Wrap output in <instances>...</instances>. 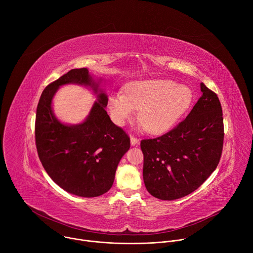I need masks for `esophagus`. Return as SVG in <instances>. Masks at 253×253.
<instances>
[{
    "mask_svg": "<svg viewBox=\"0 0 253 253\" xmlns=\"http://www.w3.org/2000/svg\"><path fill=\"white\" fill-rule=\"evenodd\" d=\"M130 141H131V145L132 146H135V145H138L139 144V139L134 137V136H131L130 137Z\"/></svg>",
    "mask_w": 253,
    "mask_h": 253,
    "instance_id": "esophagus-1",
    "label": "esophagus"
}]
</instances>
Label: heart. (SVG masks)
Wrapping results in <instances>:
<instances>
[{"label":"heart","instance_id":"obj_1","mask_svg":"<svg viewBox=\"0 0 253 253\" xmlns=\"http://www.w3.org/2000/svg\"><path fill=\"white\" fill-rule=\"evenodd\" d=\"M192 99V91L187 86L177 85L172 80L153 79L131 84L126 93L114 92L108 101V108L113 120L120 125L141 109L142 126L151 133H160L186 112Z\"/></svg>","mask_w":253,"mask_h":253}]
</instances>
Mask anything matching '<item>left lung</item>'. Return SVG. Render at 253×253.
Wrapping results in <instances>:
<instances>
[{"label":"left lung","instance_id":"obj_1","mask_svg":"<svg viewBox=\"0 0 253 253\" xmlns=\"http://www.w3.org/2000/svg\"><path fill=\"white\" fill-rule=\"evenodd\" d=\"M202 95L188 116L169 132L143 139V180L147 191L174 200L195 191L217 167L224 127L220 101L200 84Z\"/></svg>","mask_w":253,"mask_h":253}]
</instances>
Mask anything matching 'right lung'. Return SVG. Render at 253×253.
<instances>
[{
  "label": "right lung",
  "mask_w": 253,
  "mask_h": 253,
  "mask_svg": "<svg viewBox=\"0 0 253 253\" xmlns=\"http://www.w3.org/2000/svg\"><path fill=\"white\" fill-rule=\"evenodd\" d=\"M76 83L98 91L86 68L72 69L43 91L36 114L35 140L40 161L53 181L67 192L96 197L112 187L122 156L130 148V138L107 114V95L101 92L87 119L65 125L53 114L52 99L58 88Z\"/></svg>",
  "instance_id": "obj_1"
}]
</instances>
